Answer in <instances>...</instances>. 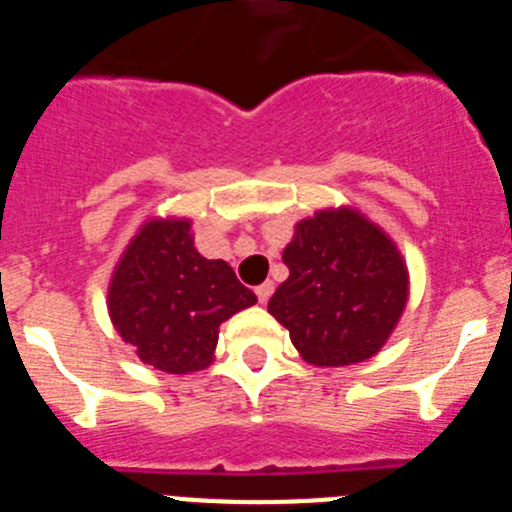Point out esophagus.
Here are the masks:
<instances>
[{"instance_id":"obj_1","label":"esophagus","mask_w":512,"mask_h":512,"mask_svg":"<svg viewBox=\"0 0 512 512\" xmlns=\"http://www.w3.org/2000/svg\"><path fill=\"white\" fill-rule=\"evenodd\" d=\"M273 291H275V286H273V283H270V281L260 283V286L255 288L257 301H260V304H268V299H270V296H273Z\"/></svg>"}]
</instances>
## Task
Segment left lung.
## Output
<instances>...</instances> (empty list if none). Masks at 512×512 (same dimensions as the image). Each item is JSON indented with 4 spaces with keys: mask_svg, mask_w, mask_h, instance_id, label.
Listing matches in <instances>:
<instances>
[{
    "mask_svg": "<svg viewBox=\"0 0 512 512\" xmlns=\"http://www.w3.org/2000/svg\"><path fill=\"white\" fill-rule=\"evenodd\" d=\"M288 278L268 311L314 366L363 363L402 317L410 278L397 244L355 208L317 211L283 250Z\"/></svg>",
    "mask_w": 512,
    "mask_h": 512,
    "instance_id": "obj_1",
    "label": "left lung"
}]
</instances>
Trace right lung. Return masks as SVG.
Listing matches in <instances>:
<instances>
[{"mask_svg":"<svg viewBox=\"0 0 512 512\" xmlns=\"http://www.w3.org/2000/svg\"><path fill=\"white\" fill-rule=\"evenodd\" d=\"M257 301L224 260L195 250L188 219H149L118 260L108 288L115 330L164 373L211 366L219 327Z\"/></svg>","mask_w":512,"mask_h":512,"instance_id":"add662e5","label":"right lung"}]
</instances>
